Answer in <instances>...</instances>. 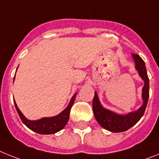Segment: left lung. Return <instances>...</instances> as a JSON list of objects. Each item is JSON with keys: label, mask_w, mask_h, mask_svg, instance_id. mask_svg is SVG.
Here are the masks:
<instances>
[{"label": "left lung", "mask_w": 159, "mask_h": 159, "mask_svg": "<svg viewBox=\"0 0 159 159\" xmlns=\"http://www.w3.org/2000/svg\"><path fill=\"white\" fill-rule=\"evenodd\" d=\"M132 57L134 61L135 69L137 70L139 75L144 81V86L142 89L143 105L134 111L129 112L126 115H120L103 107L99 101L96 92H95L94 95L92 108L95 119L101 127L111 132L119 133L126 131L130 129L139 121L147 107L149 99V78L147 75L145 62L137 54H132Z\"/></svg>", "instance_id": "1"}]
</instances>
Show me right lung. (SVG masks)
Instances as JSON below:
<instances>
[{
	"instance_id": "obj_1",
	"label": "right lung",
	"mask_w": 159,
	"mask_h": 159,
	"mask_svg": "<svg viewBox=\"0 0 159 159\" xmlns=\"http://www.w3.org/2000/svg\"><path fill=\"white\" fill-rule=\"evenodd\" d=\"M14 80H15V76L13 79V81ZM76 94L77 93L74 94L67 107L62 112H60L59 115L52 116V117L42 118L40 119H38V120H29V119H28L20 111L14 99L13 101L15 107H16V111H17L20 118L26 127H29L30 130L38 133V134H51L60 131L66 126L68 119H69L70 111H71L73 103L75 102Z\"/></svg>"
}]
</instances>
